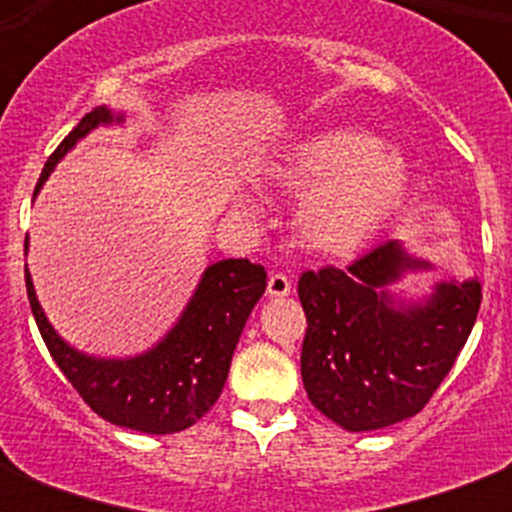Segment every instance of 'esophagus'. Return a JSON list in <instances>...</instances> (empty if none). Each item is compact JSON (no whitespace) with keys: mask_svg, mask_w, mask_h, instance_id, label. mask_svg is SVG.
Segmentation results:
<instances>
[{"mask_svg":"<svg viewBox=\"0 0 512 512\" xmlns=\"http://www.w3.org/2000/svg\"><path fill=\"white\" fill-rule=\"evenodd\" d=\"M292 292V281L287 273H271L268 276V297H287Z\"/></svg>","mask_w":512,"mask_h":512,"instance_id":"obj_1","label":"esophagus"}]
</instances>
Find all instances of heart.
Instances as JSON below:
<instances>
[{"instance_id": "1", "label": "heart", "mask_w": 512, "mask_h": 512, "mask_svg": "<svg viewBox=\"0 0 512 512\" xmlns=\"http://www.w3.org/2000/svg\"><path fill=\"white\" fill-rule=\"evenodd\" d=\"M268 180L308 188L297 209L300 239L321 255H348L388 223L404 199V156L358 130H319L292 140Z\"/></svg>"}]
</instances>
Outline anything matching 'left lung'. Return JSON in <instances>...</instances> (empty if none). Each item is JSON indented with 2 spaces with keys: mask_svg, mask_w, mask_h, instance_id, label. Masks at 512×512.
<instances>
[{
  "mask_svg": "<svg viewBox=\"0 0 512 512\" xmlns=\"http://www.w3.org/2000/svg\"><path fill=\"white\" fill-rule=\"evenodd\" d=\"M430 268L385 241L340 271L327 265L297 281L305 329L300 372L311 404L361 433L409 420L428 404L470 337L481 284L441 281L425 303L398 305L385 287Z\"/></svg>",
  "mask_w": 512,
  "mask_h": 512,
  "instance_id": "left-lung-1",
  "label": "left lung"
}]
</instances>
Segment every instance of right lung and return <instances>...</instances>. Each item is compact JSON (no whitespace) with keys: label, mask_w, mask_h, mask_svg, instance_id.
Returning a JSON list of instances; mask_svg holds the SVG:
<instances>
[{"label":"right lung","mask_w":512,"mask_h":512,"mask_svg":"<svg viewBox=\"0 0 512 512\" xmlns=\"http://www.w3.org/2000/svg\"><path fill=\"white\" fill-rule=\"evenodd\" d=\"M122 122L106 106L95 108L68 132L44 164L39 185L55 164L100 124ZM36 185V191H39ZM28 244V241H26ZM265 268L244 260H220L201 276L191 303L156 348L135 358H95L60 340L36 300L26 268L31 313L52 361L103 420L140 433H177L191 428L212 409L228 380L233 350L249 313L265 292Z\"/></svg>","instance_id":"right-lung-1"}]
</instances>
